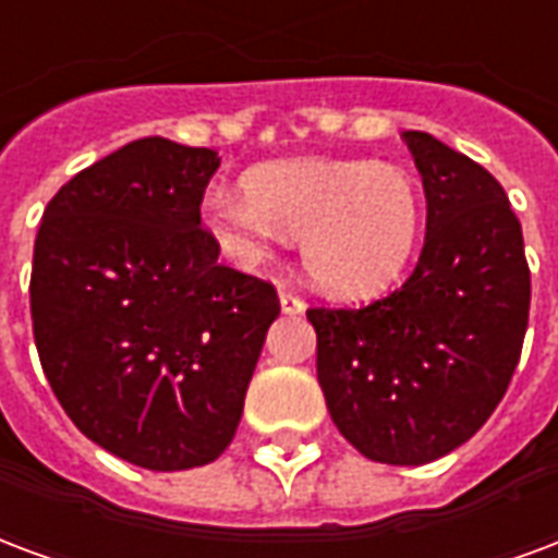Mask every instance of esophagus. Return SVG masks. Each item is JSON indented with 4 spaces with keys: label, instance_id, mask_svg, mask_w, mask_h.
<instances>
[{
    "label": "esophagus",
    "instance_id": "1",
    "mask_svg": "<svg viewBox=\"0 0 558 558\" xmlns=\"http://www.w3.org/2000/svg\"><path fill=\"white\" fill-rule=\"evenodd\" d=\"M280 311L287 313V316H299V313H304V301L295 292L283 290L280 292Z\"/></svg>",
    "mask_w": 558,
    "mask_h": 558
}]
</instances>
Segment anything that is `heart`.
Here are the masks:
<instances>
[{"mask_svg": "<svg viewBox=\"0 0 558 558\" xmlns=\"http://www.w3.org/2000/svg\"><path fill=\"white\" fill-rule=\"evenodd\" d=\"M242 195L206 206V227L239 259H259L280 236L301 239L316 287L361 299L390 287L414 257L423 195L399 165L295 159L257 165Z\"/></svg>", "mask_w": 558, "mask_h": 558, "instance_id": "obj_1", "label": "heart"}]
</instances>
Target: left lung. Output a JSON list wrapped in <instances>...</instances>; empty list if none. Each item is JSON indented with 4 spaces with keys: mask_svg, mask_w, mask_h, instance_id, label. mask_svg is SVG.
Returning <instances> with one entry per match:
<instances>
[{
    "mask_svg": "<svg viewBox=\"0 0 558 558\" xmlns=\"http://www.w3.org/2000/svg\"><path fill=\"white\" fill-rule=\"evenodd\" d=\"M426 189L411 278L366 307H311L316 375L361 456L416 468L485 426L530 322L521 221L494 177L428 132H402Z\"/></svg>",
    "mask_w": 558,
    "mask_h": 558,
    "instance_id": "obj_1",
    "label": "left lung"
}]
</instances>
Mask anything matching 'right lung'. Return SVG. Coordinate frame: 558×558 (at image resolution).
<instances>
[{
	"instance_id": "obj_1",
	"label": "right lung",
	"mask_w": 558,
	"mask_h": 558,
	"mask_svg": "<svg viewBox=\"0 0 558 558\" xmlns=\"http://www.w3.org/2000/svg\"><path fill=\"white\" fill-rule=\"evenodd\" d=\"M216 150L138 138L44 209L32 263L40 366L73 426L147 470L216 461L278 319L266 280L218 263L201 227Z\"/></svg>"
}]
</instances>
